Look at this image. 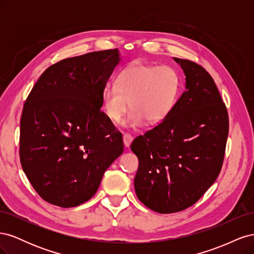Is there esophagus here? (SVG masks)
<instances>
[{
    "instance_id": "esophagus-1",
    "label": "esophagus",
    "mask_w": 254,
    "mask_h": 254,
    "mask_svg": "<svg viewBox=\"0 0 254 254\" xmlns=\"http://www.w3.org/2000/svg\"><path fill=\"white\" fill-rule=\"evenodd\" d=\"M132 140H133L132 135H130L128 133H125L124 135H123V141H124L125 147H129L130 144H131V142H132Z\"/></svg>"
}]
</instances>
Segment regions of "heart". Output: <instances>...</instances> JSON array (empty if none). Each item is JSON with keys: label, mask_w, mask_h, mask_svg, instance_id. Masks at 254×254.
I'll return each instance as SVG.
<instances>
[{"label": "heart", "mask_w": 254, "mask_h": 254, "mask_svg": "<svg viewBox=\"0 0 254 254\" xmlns=\"http://www.w3.org/2000/svg\"><path fill=\"white\" fill-rule=\"evenodd\" d=\"M180 92V77L167 65L134 64L127 66L118 77V84L107 86L102 103L110 121L119 123L129 107L126 127H140L164 120L176 104Z\"/></svg>", "instance_id": "b5f03b06"}]
</instances>
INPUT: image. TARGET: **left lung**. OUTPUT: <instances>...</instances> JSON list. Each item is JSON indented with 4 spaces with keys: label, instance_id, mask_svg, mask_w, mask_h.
I'll return each mask as SVG.
<instances>
[{
    "label": "left lung",
    "instance_id": "1",
    "mask_svg": "<svg viewBox=\"0 0 254 254\" xmlns=\"http://www.w3.org/2000/svg\"><path fill=\"white\" fill-rule=\"evenodd\" d=\"M186 91L167 117L130 148L139 159L134 190L150 210L170 214L196 203L218 177L229 133L225 103L212 76L193 61L174 58Z\"/></svg>",
    "mask_w": 254,
    "mask_h": 254
}]
</instances>
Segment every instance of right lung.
<instances>
[{
    "label": "right lung",
    "mask_w": 254,
    "mask_h": 254,
    "mask_svg": "<svg viewBox=\"0 0 254 254\" xmlns=\"http://www.w3.org/2000/svg\"><path fill=\"white\" fill-rule=\"evenodd\" d=\"M106 50L52 64L37 80L20 121V161L43 200L61 207L88 201L124 150L123 135L101 111L119 64Z\"/></svg>",
    "instance_id": "add662e5"
}]
</instances>
